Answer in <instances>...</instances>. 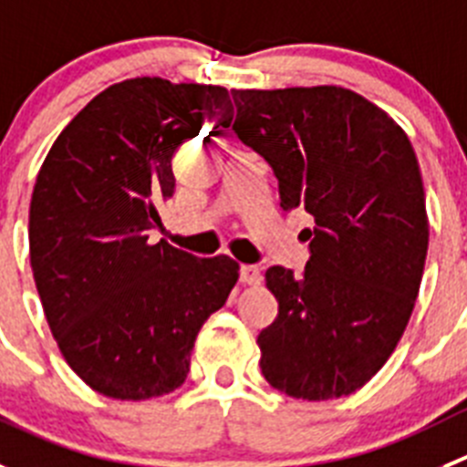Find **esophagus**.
Returning <instances> with one entry per match:
<instances>
[{"label": "esophagus", "mask_w": 467, "mask_h": 467, "mask_svg": "<svg viewBox=\"0 0 467 467\" xmlns=\"http://www.w3.org/2000/svg\"><path fill=\"white\" fill-rule=\"evenodd\" d=\"M260 269L255 265H242L239 267V281L246 283V285H258L260 283Z\"/></svg>", "instance_id": "esophagus-1"}]
</instances>
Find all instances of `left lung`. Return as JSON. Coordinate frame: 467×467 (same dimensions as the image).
Listing matches in <instances>:
<instances>
[{"instance_id":"1","label":"left lung","mask_w":467,"mask_h":467,"mask_svg":"<svg viewBox=\"0 0 467 467\" xmlns=\"http://www.w3.org/2000/svg\"><path fill=\"white\" fill-rule=\"evenodd\" d=\"M230 94L234 135L269 163L283 212L316 221L304 272L265 274L278 316L258 337L263 376L295 399L348 396L389 359L420 293L429 221L415 150L343 87Z\"/></svg>"}]
</instances>
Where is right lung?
Returning a JSON list of instances; mask_svg holds the SVG:
<instances>
[{
  "label": "right lung",
  "mask_w": 467,
  "mask_h": 467,
  "mask_svg": "<svg viewBox=\"0 0 467 467\" xmlns=\"http://www.w3.org/2000/svg\"><path fill=\"white\" fill-rule=\"evenodd\" d=\"M230 119L223 87L133 78L94 96L43 161L29 204L34 281L57 346L99 394L177 389L200 327L237 283L228 255L151 239L177 147Z\"/></svg>",
  "instance_id": "right-lung-1"
}]
</instances>
